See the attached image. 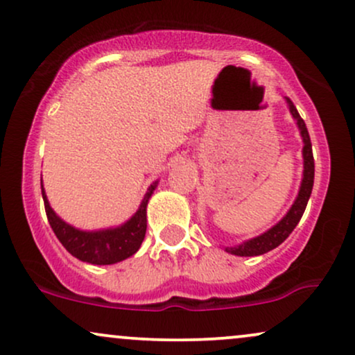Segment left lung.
I'll list each match as a JSON object with an SVG mask.
<instances>
[{
    "mask_svg": "<svg viewBox=\"0 0 355 355\" xmlns=\"http://www.w3.org/2000/svg\"><path fill=\"white\" fill-rule=\"evenodd\" d=\"M285 101H287L288 110H291L292 116H294V120L297 121V126H299L300 135H302V141H304V148H302L304 177H302V182H300L299 195H297L295 202L292 203L291 210L287 211V215H285L279 223H275L272 229L263 232V234L259 235V237L250 239L247 240V242L240 243L237 247H227L225 250L232 255L255 257V255L267 254V252L274 250L275 247H279L280 243H282L284 240L292 234V230L295 229L297 223L300 222V218H302L305 211V207H307L309 198H311L312 187H313V155H312L311 137H309L305 121L300 118L299 112H297L294 103H292V100L285 96Z\"/></svg>",
    "mask_w": 355,
    "mask_h": 355,
    "instance_id": "obj_1",
    "label": "left lung"
}]
</instances>
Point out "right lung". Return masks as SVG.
Here are the masks:
<instances>
[{
  "mask_svg": "<svg viewBox=\"0 0 355 355\" xmlns=\"http://www.w3.org/2000/svg\"><path fill=\"white\" fill-rule=\"evenodd\" d=\"M157 183L158 182H153L150 185L135 215L126 220L123 225L95 232L75 229L70 223L61 220L50 207V202H48L42 185L48 222H50L51 229L58 237L61 245L81 262L93 263V266H110V263L121 262V260L135 254L140 248L141 242H144L146 232V205H148L153 190L157 189Z\"/></svg>",
  "mask_w": 355,
  "mask_h": 355,
  "instance_id": "right-lung-1",
  "label": "right lung"
}]
</instances>
